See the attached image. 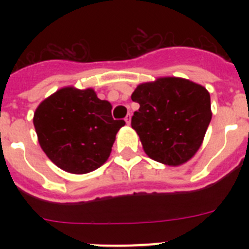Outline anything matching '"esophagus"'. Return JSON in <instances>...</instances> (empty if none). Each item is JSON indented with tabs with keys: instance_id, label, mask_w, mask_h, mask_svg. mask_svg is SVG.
<instances>
[{
	"instance_id": "34e87169",
	"label": "esophagus",
	"mask_w": 249,
	"mask_h": 249,
	"mask_svg": "<svg viewBox=\"0 0 249 249\" xmlns=\"http://www.w3.org/2000/svg\"><path fill=\"white\" fill-rule=\"evenodd\" d=\"M124 121H126V123L129 126L131 124V114H127V117L124 118Z\"/></svg>"
}]
</instances>
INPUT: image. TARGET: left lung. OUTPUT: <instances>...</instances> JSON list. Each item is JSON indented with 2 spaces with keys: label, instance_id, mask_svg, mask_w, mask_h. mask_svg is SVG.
<instances>
[{
  "label": "left lung",
  "instance_id": "1",
  "mask_svg": "<svg viewBox=\"0 0 249 249\" xmlns=\"http://www.w3.org/2000/svg\"><path fill=\"white\" fill-rule=\"evenodd\" d=\"M131 98L140 103L132 128L149 158L176 167L197 153L212 118L206 87L181 77H160L138 85Z\"/></svg>",
  "mask_w": 249,
  "mask_h": 249
}]
</instances>
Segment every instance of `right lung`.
<instances>
[{"instance_id":"1","label":"right lung","mask_w":249,"mask_h":249,"mask_svg":"<svg viewBox=\"0 0 249 249\" xmlns=\"http://www.w3.org/2000/svg\"><path fill=\"white\" fill-rule=\"evenodd\" d=\"M111 109V103L100 100L93 89H58L35 111L39 146L66 172H92L108 160L116 135L126 124L113 120Z\"/></svg>"}]
</instances>
